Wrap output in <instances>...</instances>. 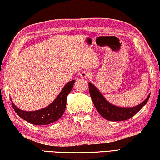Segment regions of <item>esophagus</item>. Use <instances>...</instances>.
I'll return each mask as SVG.
<instances>
[{"mask_svg":"<svg viewBox=\"0 0 160 160\" xmlns=\"http://www.w3.org/2000/svg\"><path fill=\"white\" fill-rule=\"evenodd\" d=\"M91 72L89 71H84L83 72H82L80 74V76L81 78H84V79H89V78L91 77Z\"/></svg>","mask_w":160,"mask_h":160,"instance_id":"esophagus-1","label":"esophagus"}]
</instances>
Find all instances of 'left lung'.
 <instances>
[{"label": "left lung", "mask_w": 160, "mask_h": 160, "mask_svg": "<svg viewBox=\"0 0 160 160\" xmlns=\"http://www.w3.org/2000/svg\"><path fill=\"white\" fill-rule=\"evenodd\" d=\"M89 89L91 98L97 111L102 117L111 122L124 121L130 119L145 106L150 97L149 94L147 98L141 104L134 107L126 108L114 106L107 101L100 92L91 82H89Z\"/></svg>", "instance_id": "1"}]
</instances>
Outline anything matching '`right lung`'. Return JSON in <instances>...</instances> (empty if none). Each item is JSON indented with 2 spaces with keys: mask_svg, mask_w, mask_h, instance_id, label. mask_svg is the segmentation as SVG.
Returning <instances> with one entry per match:
<instances>
[{
  "mask_svg": "<svg viewBox=\"0 0 160 160\" xmlns=\"http://www.w3.org/2000/svg\"><path fill=\"white\" fill-rule=\"evenodd\" d=\"M75 80L69 82L63 87L62 91L51 104L38 111H25L17 108L12 102L15 112L22 119L36 125H46L56 122L62 117L66 106L67 96L73 89Z\"/></svg>",
  "mask_w": 160,
  "mask_h": 160,
  "instance_id": "add662e5",
  "label": "right lung"
}]
</instances>
